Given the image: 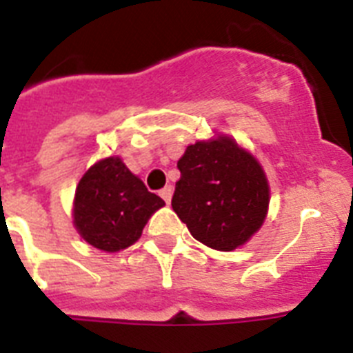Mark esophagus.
I'll return each instance as SVG.
<instances>
[{
    "label": "esophagus",
    "mask_w": 353,
    "mask_h": 353,
    "mask_svg": "<svg viewBox=\"0 0 353 353\" xmlns=\"http://www.w3.org/2000/svg\"><path fill=\"white\" fill-rule=\"evenodd\" d=\"M172 192H174V188H172V186H165V188L159 192V195H161L163 201H165L167 204L170 203V199H172Z\"/></svg>",
    "instance_id": "34e87169"
}]
</instances>
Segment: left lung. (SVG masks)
<instances>
[{
  "instance_id": "8db88e82",
  "label": "left lung",
  "mask_w": 353,
  "mask_h": 353,
  "mask_svg": "<svg viewBox=\"0 0 353 353\" xmlns=\"http://www.w3.org/2000/svg\"><path fill=\"white\" fill-rule=\"evenodd\" d=\"M172 208L195 241L233 251L262 228L269 210V183L259 159L233 138L219 134L188 145Z\"/></svg>"
}]
</instances>
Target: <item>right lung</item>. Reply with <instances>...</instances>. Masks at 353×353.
Listing matches in <instances>:
<instances>
[{"mask_svg":"<svg viewBox=\"0 0 353 353\" xmlns=\"http://www.w3.org/2000/svg\"><path fill=\"white\" fill-rule=\"evenodd\" d=\"M165 201L147 190L118 156L88 168L77 185L73 226L85 242L100 251L117 253L134 244L154 212Z\"/></svg>","mask_w":353,"mask_h":353,"instance_id":"right-lung-1","label":"right lung"}]
</instances>
